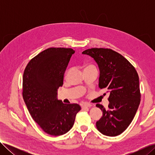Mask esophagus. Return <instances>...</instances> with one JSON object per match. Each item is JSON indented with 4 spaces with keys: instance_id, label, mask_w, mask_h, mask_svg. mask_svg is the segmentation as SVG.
<instances>
[{
    "instance_id": "esophagus-1",
    "label": "esophagus",
    "mask_w": 155,
    "mask_h": 155,
    "mask_svg": "<svg viewBox=\"0 0 155 155\" xmlns=\"http://www.w3.org/2000/svg\"><path fill=\"white\" fill-rule=\"evenodd\" d=\"M91 107V104H83V105H82V107L83 108V107Z\"/></svg>"
}]
</instances>
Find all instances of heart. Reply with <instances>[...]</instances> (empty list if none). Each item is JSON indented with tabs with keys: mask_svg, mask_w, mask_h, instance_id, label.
I'll return each instance as SVG.
<instances>
[{
	"mask_svg": "<svg viewBox=\"0 0 155 155\" xmlns=\"http://www.w3.org/2000/svg\"><path fill=\"white\" fill-rule=\"evenodd\" d=\"M88 68H94V69H96V67L94 66L93 64H87L85 66V69H88Z\"/></svg>",
	"mask_w": 155,
	"mask_h": 155,
	"instance_id": "b5f03b06",
	"label": "heart"
}]
</instances>
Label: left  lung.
I'll return each instance as SVG.
<instances>
[{
    "instance_id": "8db88e82",
    "label": "left lung",
    "mask_w": 155,
    "mask_h": 155,
    "mask_svg": "<svg viewBox=\"0 0 155 155\" xmlns=\"http://www.w3.org/2000/svg\"><path fill=\"white\" fill-rule=\"evenodd\" d=\"M90 55L100 69L99 87L109 92V104L105 108L96 104L103 111L96 127L103 134L116 137L128 127L140 103L139 77L127 59L108 48H94L82 52Z\"/></svg>"
}]
</instances>
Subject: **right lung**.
I'll return each instance as SVG.
<instances>
[{"instance_id":"right-lung-1","label":"right lung","mask_w":155,"mask_h":155,"mask_svg":"<svg viewBox=\"0 0 155 155\" xmlns=\"http://www.w3.org/2000/svg\"><path fill=\"white\" fill-rule=\"evenodd\" d=\"M75 51L50 48L30 60L23 74L22 97L32 118L45 133L52 136L67 133L81 110L76 104L58 99L65 70Z\"/></svg>"}]
</instances>
